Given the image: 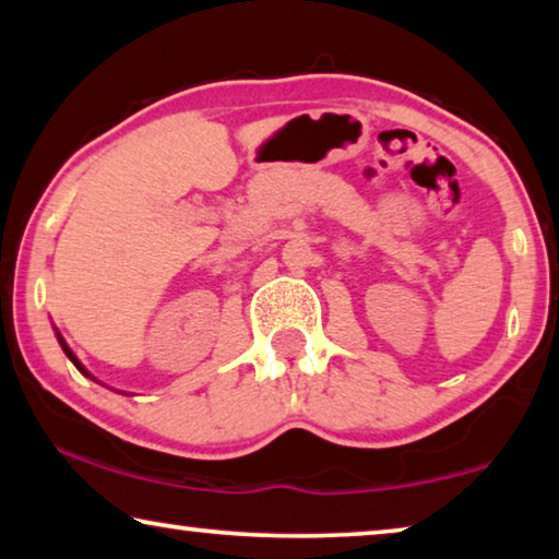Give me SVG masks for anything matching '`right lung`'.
Listing matches in <instances>:
<instances>
[{"label": "right lung", "mask_w": 559, "mask_h": 559, "mask_svg": "<svg viewBox=\"0 0 559 559\" xmlns=\"http://www.w3.org/2000/svg\"><path fill=\"white\" fill-rule=\"evenodd\" d=\"M64 348H67V346H64ZM67 354H70V356H72V352H70V348H67ZM72 361H74V364H78V359H74V356H72Z\"/></svg>", "instance_id": "1"}]
</instances>
